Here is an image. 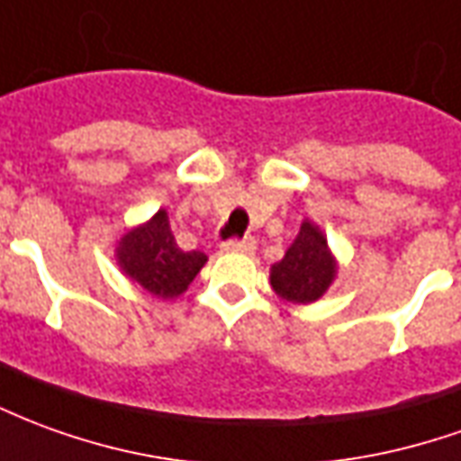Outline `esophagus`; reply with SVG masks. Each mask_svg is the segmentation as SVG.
I'll list each match as a JSON object with an SVG mask.
<instances>
[{
	"label": "esophagus",
	"mask_w": 461,
	"mask_h": 461,
	"mask_svg": "<svg viewBox=\"0 0 461 461\" xmlns=\"http://www.w3.org/2000/svg\"><path fill=\"white\" fill-rule=\"evenodd\" d=\"M224 252H240V254H252L257 249V241L254 237H241V240H227L221 244Z\"/></svg>",
	"instance_id": "1"
}]
</instances>
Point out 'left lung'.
<instances>
[{"label":"left lung","instance_id":"1","mask_svg":"<svg viewBox=\"0 0 461 461\" xmlns=\"http://www.w3.org/2000/svg\"><path fill=\"white\" fill-rule=\"evenodd\" d=\"M334 259L321 231L304 221L285 259L272 267V286L286 302L307 304L320 299L334 279Z\"/></svg>","mask_w":461,"mask_h":461}]
</instances>
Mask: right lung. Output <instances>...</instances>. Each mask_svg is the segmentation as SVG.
<instances>
[{
    "mask_svg": "<svg viewBox=\"0 0 461 461\" xmlns=\"http://www.w3.org/2000/svg\"><path fill=\"white\" fill-rule=\"evenodd\" d=\"M119 264L154 297L172 299L182 294L207 262L204 252H185L176 247L167 212L159 209L140 230L119 241Z\"/></svg>",
    "mask_w": 461,
    "mask_h": 461,
    "instance_id": "1",
    "label": "right lung"
}]
</instances>
